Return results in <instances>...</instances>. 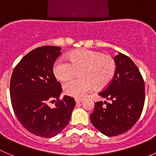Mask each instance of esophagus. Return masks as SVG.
<instances>
[{
  "label": "esophagus",
  "mask_w": 156,
  "mask_h": 156,
  "mask_svg": "<svg viewBox=\"0 0 156 156\" xmlns=\"http://www.w3.org/2000/svg\"><path fill=\"white\" fill-rule=\"evenodd\" d=\"M75 101L76 103H81V102L83 101V99H80V98H76Z\"/></svg>",
  "instance_id": "1"
}]
</instances>
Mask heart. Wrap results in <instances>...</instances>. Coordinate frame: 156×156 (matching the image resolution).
<instances>
[{
  "label": "heart",
  "instance_id": "obj_1",
  "mask_svg": "<svg viewBox=\"0 0 156 156\" xmlns=\"http://www.w3.org/2000/svg\"><path fill=\"white\" fill-rule=\"evenodd\" d=\"M68 61L59 60L53 71L55 77L61 82L72 79L80 71L81 79L66 83L63 87L68 96L80 98L95 88L107 87L113 79L116 70L115 61L111 56L90 50H74L67 55Z\"/></svg>",
  "mask_w": 156,
  "mask_h": 156
}]
</instances>
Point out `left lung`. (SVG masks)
I'll return each mask as SVG.
<instances>
[{
	"label": "left lung",
	"mask_w": 156,
	"mask_h": 156,
	"mask_svg": "<svg viewBox=\"0 0 156 156\" xmlns=\"http://www.w3.org/2000/svg\"><path fill=\"white\" fill-rule=\"evenodd\" d=\"M114 60L113 79L99 95L110 103H95L90 121L103 135L115 136L129 130L140 117L145 102V84L140 72L129 57L119 53Z\"/></svg>",
	"instance_id": "obj_1"
}]
</instances>
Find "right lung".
<instances>
[{"label": "right lung", "mask_w": 156, "mask_h": 156, "mask_svg": "<svg viewBox=\"0 0 156 156\" xmlns=\"http://www.w3.org/2000/svg\"><path fill=\"white\" fill-rule=\"evenodd\" d=\"M60 50L44 46L31 50L16 66L10 78V99L17 119L30 133L41 137L59 134L69 123L76 105L70 96L59 99L62 87L53 67ZM53 99L58 101L51 108L48 103Z\"/></svg>", "instance_id": "1"}]
</instances>
